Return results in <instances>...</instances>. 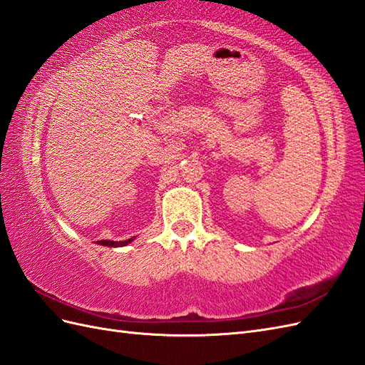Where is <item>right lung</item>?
Here are the masks:
<instances>
[{"mask_svg":"<svg viewBox=\"0 0 365 365\" xmlns=\"http://www.w3.org/2000/svg\"><path fill=\"white\" fill-rule=\"evenodd\" d=\"M133 242V238H128V240H123V242H111V240H99L98 245L102 246H108V247H119V246H127L128 243Z\"/></svg>","mask_w":365,"mask_h":365,"instance_id":"add662e5","label":"right lung"}]
</instances>
